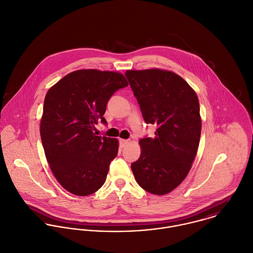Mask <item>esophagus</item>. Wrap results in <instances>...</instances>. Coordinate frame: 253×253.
I'll return each instance as SVG.
<instances>
[{
    "label": "esophagus",
    "instance_id": "34e87169",
    "mask_svg": "<svg viewBox=\"0 0 253 253\" xmlns=\"http://www.w3.org/2000/svg\"><path fill=\"white\" fill-rule=\"evenodd\" d=\"M128 140L127 139H120V146L122 147V148H124V147H126L127 144H128Z\"/></svg>",
    "mask_w": 253,
    "mask_h": 253
}]
</instances>
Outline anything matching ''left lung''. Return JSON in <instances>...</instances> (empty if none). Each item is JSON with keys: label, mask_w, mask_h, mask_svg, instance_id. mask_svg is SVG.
<instances>
[{"label": "left lung", "mask_w": 253, "mask_h": 253, "mask_svg": "<svg viewBox=\"0 0 253 253\" xmlns=\"http://www.w3.org/2000/svg\"><path fill=\"white\" fill-rule=\"evenodd\" d=\"M126 77L146 124L157 126L154 137L139 140L141 154L131 169L146 191L164 195L187 175L200 133L199 101L179 76L158 69L127 71Z\"/></svg>", "instance_id": "obj_1"}]
</instances>
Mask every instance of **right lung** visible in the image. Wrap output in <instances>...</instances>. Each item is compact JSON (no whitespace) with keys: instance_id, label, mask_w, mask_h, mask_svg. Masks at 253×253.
Returning <instances> with one entry per match:
<instances>
[{"instance_id":"1","label":"right lung","mask_w":253,"mask_h":253,"mask_svg":"<svg viewBox=\"0 0 253 253\" xmlns=\"http://www.w3.org/2000/svg\"><path fill=\"white\" fill-rule=\"evenodd\" d=\"M127 82L122 74L81 70L49 89L40 123L42 145L55 177L69 192L86 196L105 182L118 139L93 132L108 101Z\"/></svg>"}]
</instances>
